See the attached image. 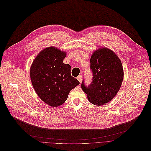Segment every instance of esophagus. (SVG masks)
I'll use <instances>...</instances> for the list:
<instances>
[{
  "label": "esophagus",
  "instance_id": "esophagus-1",
  "mask_svg": "<svg viewBox=\"0 0 151 151\" xmlns=\"http://www.w3.org/2000/svg\"><path fill=\"white\" fill-rule=\"evenodd\" d=\"M77 79L79 81L80 83L82 82V76H78L77 77Z\"/></svg>",
  "mask_w": 151,
  "mask_h": 151
}]
</instances>
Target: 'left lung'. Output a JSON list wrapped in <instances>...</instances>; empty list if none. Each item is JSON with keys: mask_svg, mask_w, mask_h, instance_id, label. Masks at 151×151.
Wrapping results in <instances>:
<instances>
[{"mask_svg": "<svg viewBox=\"0 0 151 151\" xmlns=\"http://www.w3.org/2000/svg\"><path fill=\"white\" fill-rule=\"evenodd\" d=\"M90 69L92 82L87 86L83 81L81 85L88 101L96 106L111 101L123 81L124 69L120 60L112 50L99 48L91 55Z\"/></svg>", "mask_w": 151, "mask_h": 151, "instance_id": "8db88e82", "label": "left lung"}]
</instances>
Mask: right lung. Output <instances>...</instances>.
I'll return each instance as SVG.
<instances>
[{"label": "right lung", "instance_id": "1", "mask_svg": "<svg viewBox=\"0 0 151 151\" xmlns=\"http://www.w3.org/2000/svg\"><path fill=\"white\" fill-rule=\"evenodd\" d=\"M66 52L54 47L41 51L30 70L31 81L39 98L48 105L58 107L80 82L70 75V66L63 63Z\"/></svg>", "mask_w": 151, "mask_h": 151}]
</instances>
